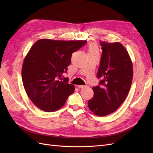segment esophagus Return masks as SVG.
<instances>
[{"label":"esophagus","mask_w":153,"mask_h":153,"mask_svg":"<svg viewBox=\"0 0 153 153\" xmlns=\"http://www.w3.org/2000/svg\"><path fill=\"white\" fill-rule=\"evenodd\" d=\"M78 88H80V89H82V88H85L87 86V85H78Z\"/></svg>","instance_id":"obj_1"}]
</instances>
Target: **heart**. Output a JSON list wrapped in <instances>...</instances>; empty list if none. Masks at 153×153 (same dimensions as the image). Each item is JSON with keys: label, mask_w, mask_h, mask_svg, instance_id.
<instances>
[{"label": "heart", "mask_w": 153, "mask_h": 153, "mask_svg": "<svg viewBox=\"0 0 153 153\" xmlns=\"http://www.w3.org/2000/svg\"><path fill=\"white\" fill-rule=\"evenodd\" d=\"M99 48L98 46L95 43H91L87 47V53L88 55L94 54V53H98Z\"/></svg>", "instance_id": "obj_1"}]
</instances>
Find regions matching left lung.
Here are the masks:
<instances>
[{
  "instance_id": "obj_1",
  "label": "left lung",
  "mask_w": 153,
  "mask_h": 153,
  "mask_svg": "<svg viewBox=\"0 0 153 153\" xmlns=\"http://www.w3.org/2000/svg\"><path fill=\"white\" fill-rule=\"evenodd\" d=\"M103 53L97 76L101 86L92 87L94 96L88 106L103 117L115 112L126 100L131 85L133 70L130 56L119 42H101Z\"/></svg>"
}]
</instances>
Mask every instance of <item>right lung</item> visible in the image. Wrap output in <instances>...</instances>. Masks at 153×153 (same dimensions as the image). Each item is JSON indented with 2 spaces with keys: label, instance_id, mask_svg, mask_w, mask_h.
<instances>
[{
  "label": "right lung",
  "instance_id": "add662e5",
  "mask_svg": "<svg viewBox=\"0 0 153 153\" xmlns=\"http://www.w3.org/2000/svg\"><path fill=\"white\" fill-rule=\"evenodd\" d=\"M87 43L85 40L40 39L32 46L23 62V84L29 99L37 107L52 112L62 108L75 85L58 79L68 70L73 52Z\"/></svg>",
  "mask_w": 153,
  "mask_h": 153
}]
</instances>
